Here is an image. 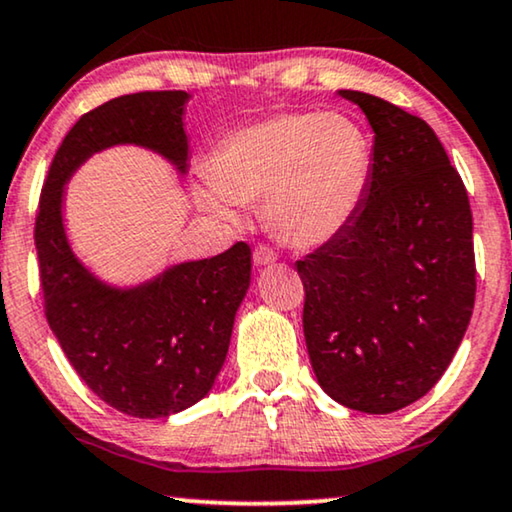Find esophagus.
<instances>
[{
	"label": "esophagus",
	"mask_w": 512,
	"mask_h": 512,
	"mask_svg": "<svg viewBox=\"0 0 512 512\" xmlns=\"http://www.w3.org/2000/svg\"><path fill=\"white\" fill-rule=\"evenodd\" d=\"M274 261H277V254H274L268 244H258V247L254 249V263L258 265V268H263V265H272Z\"/></svg>",
	"instance_id": "esophagus-1"
}]
</instances>
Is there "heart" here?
Instances as JSON below:
<instances>
[{"mask_svg":"<svg viewBox=\"0 0 512 512\" xmlns=\"http://www.w3.org/2000/svg\"><path fill=\"white\" fill-rule=\"evenodd\" d=\"M367 131L339 113H281L228 133L196 187L203 210L240 221V205L263 203L279 240L321 247L353 219L372 175Z\"/></svg>","mask_w":512,"mask_h":512,"instance_id":"1","label":"heart"}]
</instances>
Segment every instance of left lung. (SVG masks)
<instances>
[{"instance_id":"1","label":"left lung","mask_w":512,"mask_h":512,"mask_svg":"<svg viewBox=\"0 0 512 512\" xmlns=\"http://www.w3.org/2000/svg\"><path fill=\"white\" fill-rule=\"evenodd\" d=\"M374 131V164L353 219L295 263L318 385L346 409L392 413L427 395L469 328L476 300L464 182L420 117L339 90Z\"/></svg>"}]
</instances>
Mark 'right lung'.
<instances>
[{"label": "right lung", "instance_id": "right-lung-1", "mask_svg": "<svg viewBox=\"0 0 512 512\" xmlns=\"http://www.w3.org/2000/svg\"><path fill=\"white\" fill-rule=\"evenodd\" d=\"M189 94L138 92L85 113L50 164L36 212L43 305L59 346L96 397L133 418H166L207 395L224 367L235 314L251 279L249 244L170 265L120 288L73 254L64 231V187L92 154L115 145L157 152L187 173Z\"/></svg>", "mask_w": 512, "mask_h": 512}]
</instances>
